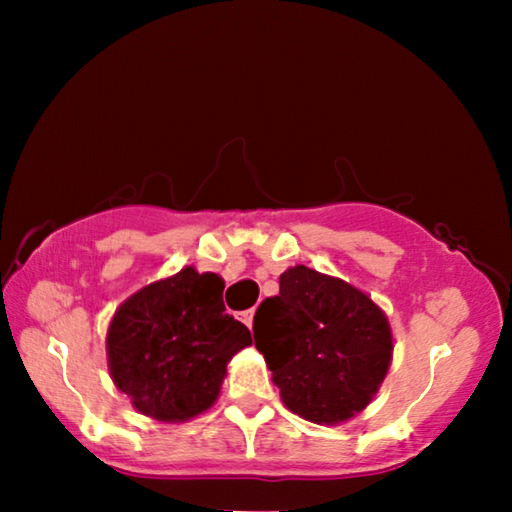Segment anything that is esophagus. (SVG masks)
I'll use <instances>...</instances> for the list:
<instances>
[{
    "instance_id": "34e87169",
    "label": "esophagus",
    "mask_w": 512,
    "mask_h": 512,
    "mask_svg": "<svg viewBox=\"0 0 512 512\" xmlns=\"http://www.w3.org/2000/svg\"><path fill=\"white\" fill-rule=\"evenodd\" d=\"M239 316H241V320H244V325H246L248 329L253 327V316H255V314H253V309H248V311H241Z\"/></svg>"
}]
</instances>
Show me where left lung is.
<instances>
[{"mask_svg":"<svg viewBox=\"0 0 512 512\" xmlns=\"http://www.w3.org/2000/svg\"><path fill=\"white\" fill-rule=\"evenodd\" d=\"M253 332L282 402L316 424L366 409L393 359L384 311L352 284L302 264L280 275V296L259 305Z\"/></svg>","mask_w":512,"mask_h":512,"instance_id":"8db88e82","label":"left lung"}]
</instances>
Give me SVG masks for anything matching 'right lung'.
Segmentation results:
<instances>
[{"label": "right lung", "mask_w": 512, "mask_h": 512, "mask_svg": "<svg viewBox=\"0 0 512 512\" xmlns=\"http://www.w3.org/2000/svg\"><path fill=\"white\" fill-rule=\"evenodd\" d=\"M223 280L194 266L121 302L106 336L110 377L142 415L185 422L219 397L225 366L253 339L225 314Z\"/></svg>", "instance_id": "obj_1"}]
</instances>
